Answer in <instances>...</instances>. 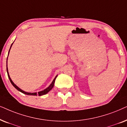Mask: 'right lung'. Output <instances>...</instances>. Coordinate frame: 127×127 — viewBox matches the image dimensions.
<instances>
[{"mask_svg":"<svg viewBox=\"0 0 127 127\" xmlns=\"http://www.w3.org/2000/svg\"><path fill=\"white\" fill-rule=\"evenodd\" d=\"M13 43L11 44V46H12ZM11 47H10V49H11ZM9 52H10V50H9ZM9 52H8V53H9ZM7 75H8V78H9L10 81V82L11 83V84H12V85H13V87H14L16 89H17L18 91H19L20 92L23 93V94H24L28 95H34V96H36L37 95H38L39 96H42V95H45V94H48V93L49 92V91H50V90H51V89H52V88H53V87H54V84H55V79H56V77H57V75L56 77L55 78V79H53V82H52V84H50L49 87L48 88H47L46 89H45V90H43V91H40V92H38V94H37V93H28V92H25V91L21 90V89H20L19 88H18V87H17V86H16V85H15V84H14V82H13V81H12V80H11V79L10 77V76H9V74H8V72L7 66Z\"/></svg>","mask_w":127,"mask_h":127,"instance_id":"add662e5","label":"right lung"}]
</instances>
